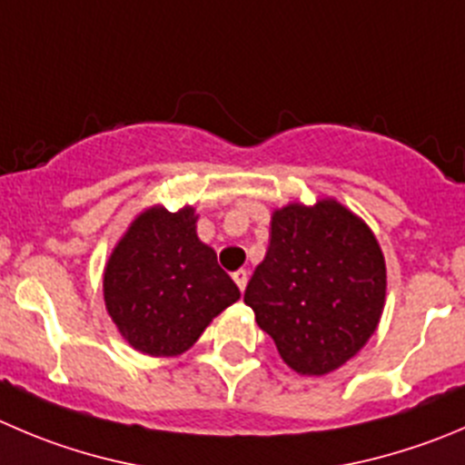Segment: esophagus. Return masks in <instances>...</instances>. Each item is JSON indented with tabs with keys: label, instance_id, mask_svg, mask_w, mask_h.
<instances>
[{
	"label": "esophagus",
	"instance_id": "34e87169",
	"mask_svg": "<svg viewBox=\"0 0 465 465\" xmlns=\"http://www.w3.org/2000/svg\"><path fill=\"white\" fill-rule=\"evenodd\" d=\"M232 281H235L237 287H240V290L244 292L246 282H249V272H246V269H237V272L232 273Z\"/></svg>",
	"mask_w": 465,
	"mask_h": 465
}]
</instances>
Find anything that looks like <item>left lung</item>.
<instances>
[{
  "mask_svg": "<svg viewBox=\"0 0 465 465\" xmlns=\"http://www.w3.org/2000/svg\"><path fill=\"white\" fill-rule=\"evenodd\" d=\"M386 262L372 230L335 201L276 210L244 292L255 322L299 374L333 372L377 331Z\"/></svg>",
  "mask_w": 465,
  "mask_h": 465,
  "instance_id": "1",
  "label": "left lung"
}]
</instances>
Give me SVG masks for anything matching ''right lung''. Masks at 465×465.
I'll return each instance as SVG.
<instances>
[{
  "instance_id": "add662e5",
  "label": "right lung",
  "mask_w": 465,
  "mask_h": 465,
  "mask_svg": "<svg viewBox=\"0 0 465 465\" xmlns=\"http://www.w3.org/2000/svg\"><path fill=\"white\" fill-rule=\"evenodd\" d=\"M240 287L196 235L193 207H150L132 221L104 269V303L123 338L148 356H175L201 338Z\"/></svg>"
}]
</instances>
